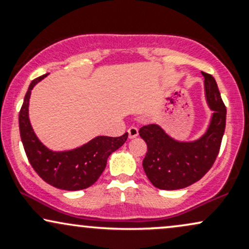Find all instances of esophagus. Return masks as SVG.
<instances>
[{
  "instance_id": "1",
  "label": "esophagus",
  "mask_w": 249,
  "mask_h": 249,
  "mask_svg": "<svg viewBox=\"0 0 249 249\" xmlns=\"http://www.w3.org/2000/svg\"><path fill=\"white\" fill-rule=\"evenodd\" d=\"M127 132H128V138L133 139V138H136L137 136H138V128L132 126V127L128 128Z\"/></svg>"
}]
</instances>
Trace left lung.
Masks as SVG:
<instances>
[{
    "instance_id": "obj_1",
    "label": "left lung",
    "mask_w": 249,
    "mask_h": 249,
    "mask_svg": "<svg viewBox=\"0 0 249 249\" xmlns=\"http://www.w3.org/2000/svg\"><path fill=\"white\" fill-rule=\"evenodd\" d=\"M205 77V98L212 111L206 131L194 141L173 138L158 124L139 130L147 145L142 167L154 187L180 190L198 181L208 172L218 157L226 126V107L215 79Z\"/></svg>"
}]
</instances>
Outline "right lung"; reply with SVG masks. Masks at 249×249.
Here are the masks:
<instances>
[{"label": "right lung", "mask_w": 249, "mask_h": 249, "mask_svg": "<svg viewBox=\"0 0 249 249\" xmlns=\"http://www.w3.org/2000/svg\"><path fill=\"white\" fill-rule=\"evenodd\" d=\"M49 73L30 83L18 116L19 134L29 162L36 173L51 186L65 191L90 187L101 177L110 154L126 142L127 132L121 137L97 136L87 144L68 151H53L36 136L29 119L31 90Z\"/></svg>", "instance_id": "1"}]
</instances>
